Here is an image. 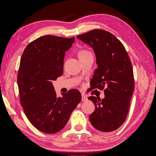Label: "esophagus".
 Instances as JSON below:
<instances>
[{"instance_id":"obj_1","label":"esophagus","mask_w":156,"mask_h":156,"mask_svg":"<svg viewBox=\"0 0 156 156\" xmlns=\"http://www.w3.org/2000/svg\"><path fill=\"white\" fill-rule=\"evenodd\" d=\"M88 99H87V96H86L85 94H82V101L83 102H85V101H87V100Z\"/></svg>"}]
</instances>
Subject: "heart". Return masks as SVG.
<instances>
[{"label":"heart","instance_id":"obj_1","mask_svg":"<svg viewBox=\"0 0 156 156\" xmlns=\"http://www.w3.org/2000/svg\"><path fill=\"white\" fill-rule=\"evenodd\" d=\"M89 54H91V53L90 51H89L88 50L83 49V50H81V51L79 52L78 56H79V58H80V57L87 56V55H89Z\"/></svg>","mask_w":156,"mask_h":156}]
</instances>
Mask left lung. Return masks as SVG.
<instances>
[{
	"mask_svg": "<svg viewBox=\"0 0 156 156\" xmlns=\"http://www.w3.org/2000/svg\"><path fill=\"white\" fill-rule=\"evenodd\" d=\"M77 38L89 44L96 54L98 68L91 80V90H104L105 98L90 96L96 109L89 115L97 130L110 132L125 122L134 90L131 60L122 43L109 31L93 30Z\"/></svg>",
	"mask_w": 156,
	"mask_h": 156,
	"instance_id": "left-lung-1",
	"label": "left lung"
}]
</instances>
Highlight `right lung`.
<instances>
[{
	"label": "right lung",
	"instance_id": "1",
	"mask_svg": "<svg viewBox=\"0 0 156 156\" xmlns=\"http://www.w3.org/2000/svg\"><path fill=\"white\" fill-rule=\"evenodd\" d=\"M75 37L46 35L25 47L18 72V87L23 111L34 127L52 134L65 127L81 101V94L72 89L56 96L51 82L61 76L66 51Z\"/></svg>",
	"mask_w": 156,
	"mask_h": 156
}]
</instances>
